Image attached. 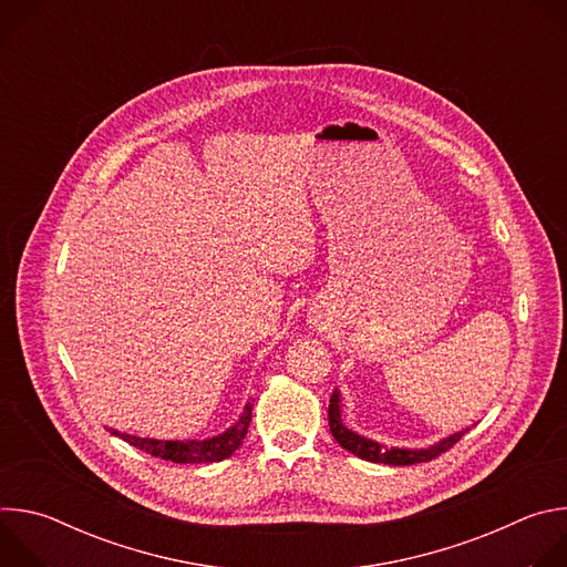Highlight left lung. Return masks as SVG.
Masks as SVG:
<instances>
[{
	"mask_svg": "<svg viewBox=\"0 0 567 567\" xmlns=\"http://www.w3.org/2000/svg\"><path fill=\"white\" fill-rule=\"evenodd\" d=\"M328 420H330V431L334 435V440L350 453H354L361 460L368 462H381V464H392V466H406V464H417V462H431L437 455L446 453L453 444H457L466 431L455 433L446 440H442L440 444L431 446V449H422V451H409V449H388L383 444H377L372 440H365L352 431H348L341 422V411H339V392L332 394L330 399V409H328Z\"/></svg>",
	"mask_w": 567,
	"mask_h": 567,
	"instance_id": "1",
	"label": "left lung"
}]
</instances>
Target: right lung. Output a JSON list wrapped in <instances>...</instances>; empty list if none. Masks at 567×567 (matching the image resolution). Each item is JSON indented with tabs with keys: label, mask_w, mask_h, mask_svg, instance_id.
<instances>
[{
	"label": "right lung",
	"mask_w": 567,
	"mask_h": 567,
	"mask_svg": "<svg viewBox=\"0 0 567 567\" xmlns=\"http://www.w3.org/2000/svg\"><path fill=\"white\" fill-rule=\"evenodd\" d=\"M251 403L241 413V417L237 420V424L233 429H228L224 435H217L213 440H204V442H161V440H150V437H136V435H127V433H116L118 437H123L127 444L161 457V460H171L177 464H202V462H221L226 457H230L239 446L241 440L247 435V429L251 424Z\"/></svg>",
	"instance_id": "right-lung-1"
}]
</instances>
